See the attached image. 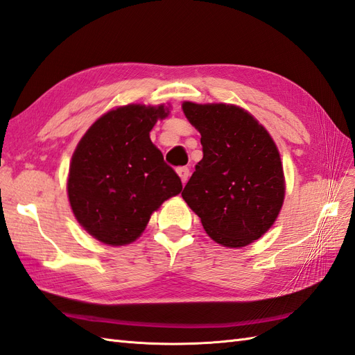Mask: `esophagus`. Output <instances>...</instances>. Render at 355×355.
Returning a JSON list of instances; mask_svg holds the SVG:
<instances>
[{"instance_id":"1","label":"esophagus","mask_w":355,"mask_h":355,"mask_svg":"<svg viewBox=\"0 0 355 355\" xmlns=\"http://www.w3.org/2000/svg\"><path fill=\"white\" fill-rule=\"evenodd\" d=\"M178 175H179L180 180H182V184L185 185L188 178H189V168L188 167H179L178 168Z\"/></svg>"}]
</instances>
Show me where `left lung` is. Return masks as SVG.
I'll return each instance as SVG.
<instances>
[{"label": "left lung", "mask_w": 355, "mask_h": 355, "mask_svg": "<svg viewBox=\"0 0 355 355\" xmlns=\"http://www.w3.org/2000/svg\"><path fill=\"white\" fill-rule=\"evenodd\" d=\"M182 110L203 148L184 200L215 243L230 248L252 244L272 226L284 200L277 146L236 105L184 102Z\"/></svg>", "instance_id": "1"}]
</instances>
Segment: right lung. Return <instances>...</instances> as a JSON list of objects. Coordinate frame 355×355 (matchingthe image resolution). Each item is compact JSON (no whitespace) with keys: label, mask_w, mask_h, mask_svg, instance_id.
Segmentation results:
<instances>
[{"label":"right lung","mask_w":355,"mask_h":355,"mask_svg":"<svg viewBox=\"0 0 355 355\" xmlns=\"http://www.w3.org/2000/svg\"><path fill=\"white\" fill-rule=\"evenodd\" d=\"M168 108L141 103L99 117L78 143L69 167L67 196L75 218L108 245L131 244L152 212L182 191L149 132Z\"/></svg>","instance_id":"obj_1"}]
</instances>
